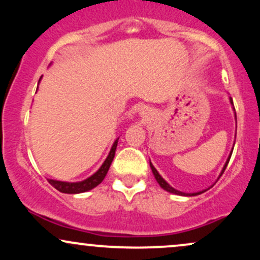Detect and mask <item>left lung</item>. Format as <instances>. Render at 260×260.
<instances>
[{
	"instance_id": "obj_1",
	"label": "left lung",
	"mask_w": 260,
	"mask_h": 260,
	"mask_svg": "<svg viewBox=\"0 0 260 260\" xmlns=\"http://www.w3.org/2000/svg\"><path fill=\"white\" fill-rule=\"evenodd\" d=\"M230 101H231V104H232V105H234V103H232V99H230ZM234 109H235V107H234ZM231 155H232V153L230 154L229 159H228V161H226L225 166H223V169H222V171H221V175L223 174V171H225L226 166H228V164H229V161H230V157H231ZM150 168H151V171H153V174H154V176H155V178H156L157 183L160 184V187H161V188H164V189H165V190H168V192H170V193H174V194H177V196H198V194H201V193L204 192V190H203V192H198V193H189V194H188V193L180 192V190H177V189H175V188H172V187L170 186V184L168 183V182H166L165 180H164L162 177H161V176L159 175V172L156 171V169L154 168L153 164H151V162H150ZM221 175H220V176H221Z\"/></svg>"
}]
</instances>
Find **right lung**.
<instances>
[{"mask_svg": "<svg viewBox=\"0 0 260 260\" xmlns=\"http://www.w3.org/2000/svg\"><path fill=\"white\" fill-rule=\"evenodd\" d=\"M117 142L118 139H116L115 143H113L111 150H110L109 156L106 157L105 161H104L101 168L89 178H86V180L82 182H73V183H71V182L49 180V183L51 184L52 187H55L56 189L59 190V192L68 193V194H77V193H83V192H86V190L92 189V188L96 187L98 184H100L104 178H105L107 171H109L110 169V165H111L113 157H115L116 148H117Z\"/></svg>", "mask_w": 260, "mask_h": 260, "instance_id": "1", "label": "right lung"}]
</instances>
